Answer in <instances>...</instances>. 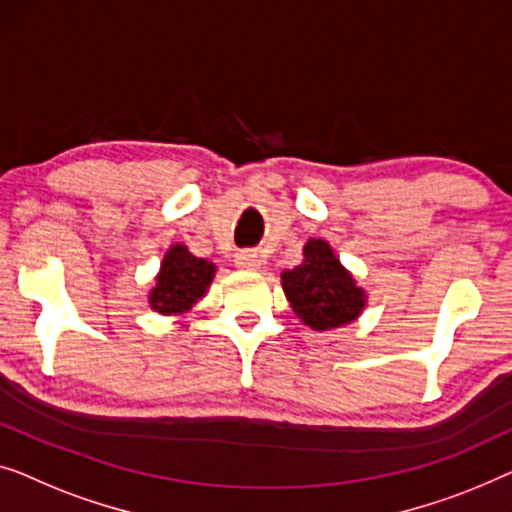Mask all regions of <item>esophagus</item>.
<instances>
[{"label":"esophagus","instance_id":"34e87169","mask_svg":"<svg viewBox=\"0 0 512 512\" xmlns=\"http://www.w3.org/2000/svg\"><path fill=\"white\" fill-rule=\"evenodd\" d=\"M234 264L239 266V269H246V271H255L262 266V255L255 253V250H239L234 257Z\"/></svg>","mask_w":512,"mask_h":512}]
</instances>
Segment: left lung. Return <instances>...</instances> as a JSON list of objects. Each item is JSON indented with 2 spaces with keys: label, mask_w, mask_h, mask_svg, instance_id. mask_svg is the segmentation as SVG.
Listing matches in <instances>:
<instances>
[{
  "label": "left lung",
  "mask_w": 512,
  "mask_h": 512,
  "mask_svg": "<svg viewBox=\"0 0 512 512\" xmlns=\"http://www.w3.org/2000/svg\"><path fill=\"white\" fill-rule=\"evenodd\" d=\"M280 285L301 325L329 331L355 322L366 308V290L345 269L325 239H308L304 259L280 273Z\"/></svg>",
  "instance_id": "8db88e82"
}]
</instances>
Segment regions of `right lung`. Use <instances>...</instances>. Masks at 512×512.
<instances>
[{"mask_svg": "<svg viewBox=\"0 0 512 512\" xmlns=\"http://www.w3.org/2000/svg\"><path fill=\"white\" fill-rule=\"evenodd\" d=\"M215 264L204 257H194L185 243H174L160 264L155 285L148 292V304L160 315L190 313L215 278Z\"/></svg>", "mask_w": 512, "mask_h": 512, "instance_id": "right-lung-1", "label": "right lung"}]
</instances>
